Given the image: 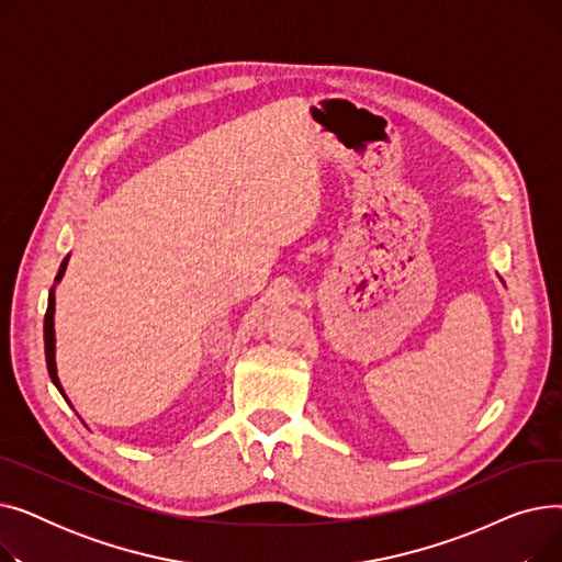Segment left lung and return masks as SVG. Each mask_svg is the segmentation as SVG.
<instances>
[{"mask_svg": "<svg viewBox=\"0 0 562 562\" xmlns=\"http://www.w3.org/2000/svg\"><path fill=\"white\" fill-rule=\"evenodd\" d=\"M498 280H501V278H498ZM501 282H504V280H501Z\"/></svg>", "mask_w": 562, "mask_h": 562, "instance_id": "obj_1", "label": "left lung"}]
</instances>
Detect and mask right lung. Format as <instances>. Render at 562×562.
<instances>
[{"mask_svg": "<svg viewBox=\"0 0 562 562\" xmlns=\"http://www.w3.org/2000/svg\"><path fill=\"white\" fill-rule=\"evenodd\" d=\"M68 259L70 255H66V259L61 261V266H58V273L54 278V286L49 289V299H47V314H45V360H47V371H49V378L54 382V387L61 392V396L68 401L70 405V398L66 396V390L61 385V380H58V371H56V333H54V312H56V284L64 280L66 276V269H68Z\"/></svg>", "mask_w": 562, "mask_h": 562, "instance_id": "right-lung-1", "label": "right lung"}]
</instances>
